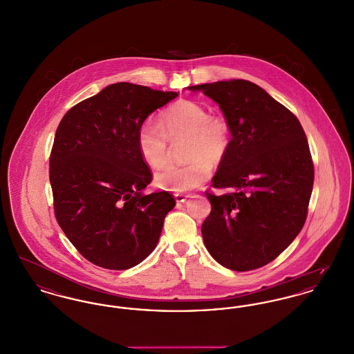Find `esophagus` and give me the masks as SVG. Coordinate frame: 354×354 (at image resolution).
I'll return each mask as SVG.
<instances>
[{
	"label": "esophagus",
	"instance_id": "obj_1",
	"mask_svg": "<svg viewBox=\"0 0 354 354\" xmlns=\"http://www.w3.org/2000/svg\"><path fill=\"white\" fill-rule=\"evenodd\" d=\"M188 198H192L189 195H185V194H175V201L178 203H186L188 201Z\"/></svg>",
	"mask_w": 354,
	"mask_h": 354
}]
</instances>
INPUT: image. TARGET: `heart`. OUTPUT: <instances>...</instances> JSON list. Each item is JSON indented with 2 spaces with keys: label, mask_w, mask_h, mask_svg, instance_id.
I'll use <instances>...</instances> for the list:
<instances>
[{
  "label": "heart",
  "mask_w": 354,
  "mask_h": 354,
  "mask_svg": "<svg viewBox=\"0 0 354 354\" xmlns=\"http://www.w3.org/2000/svg\"><path fill=\"white\" fill-rule=\"evenodd\" d=\"M185 138L183 158L187 163L169 166L155 175L160 188L186 192L199 187L211 175V163L218 165L230 147V125L218 115L196 102L180 100L165 109L158 125L146 122L138 131V146L142 158L152 168H162L169 156V143Z\"/></svg>",
  "instance_id": "1"
}]
</instances>
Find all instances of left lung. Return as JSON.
Listing matches in <instances>:
<instances>
[{
    "instance_id": "8db88e82",
    "label": "left lung",
    "mask_w": 354,
    "mask_h": 354,
    "mask_svg": "<svg viewBox=\"0 0 354 354\" xmlns=\"http://www.w3.org/2000/svg\"><path fill=\"white\" fill-rule=\"evenodd\" d=\"M219 104L232 139L206 191L211 212L205 246L222 266L259 269L274 261L304 227L314 182L305 131L285 105L248 80L188 86Z\"/></svg>"
}]
</instances>
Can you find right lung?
Here are the masks:
<instances>
[{"instance_id": "add662e5", "label": "right lung", "mask_w": 354, "mask_h": 354, "mask_svg": "<svg viewBox=\"0 0 354 354\" xmlns=\"http://www.w3.org/2000/svg\"><path fill=\"white\" fill-rule=\"evenodd\" d=\"M178 96L131 83L108 85L72 106L57 127L49 180L57 223L84 258L109 270L136 266L156 248L175 198L143 195L152 172L138 131Z\"/></svg>"}]
</instances>
